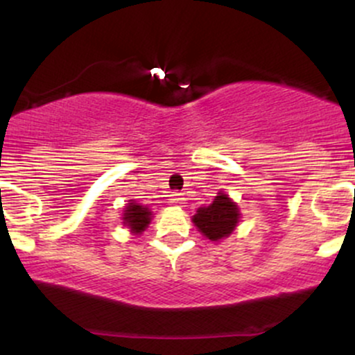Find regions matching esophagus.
I'll return each mask as SVG.
<instances>
[{"label": "esophagus", "mask_w": 355, "mask_h": 355, "mask_svg": "<svg viewBox=\"0 0 355 355\" xmlns=\"http://www.w3.org/2000/svg\"><path fill=\"white\" fill-rule=\"evenodd\" d=\"M183 200L185 198H183V193H180V191H172L170 193V203H173V205H182Z\"/></svg>", "instance_id": "obj_1"}]
</instances>
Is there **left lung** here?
<instances>
[{"mask_svg":"<svg viewBox=\"0 0 355 355\" xmlns=\"http://www.w3.org/2000/svg\"><path fill=\"white\" fill-rule=\"evenodd\" d=\"M239 209L229 195L218 193L209 207H202L193 215V223L211 242L229 237L239 223Z\"/></svg>","mask_w":355,"mask_h":355,"instance_id":"1","label":"left lung"}]
</instances>
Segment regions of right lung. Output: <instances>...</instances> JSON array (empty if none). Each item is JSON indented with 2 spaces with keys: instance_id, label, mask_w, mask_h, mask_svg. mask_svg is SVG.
Returning a JSON list of instances; mask_svg holds the SVG:
<instances>
[{
  "instance_id": "add662e5",
  "label": "right lung",
  "mask_w": 355,
  "mask_h": 355,
  "mask_svg": "<svg viewBox=\"0 0 355 355\" xmlns=\"http://www.w3.org/2000/svg\"><path fill=\"white\" fill-rule=\"evenodd\" d=\"M150 215H152V211L146 209V207L138 205V203H130L125 209L123 223L132 229L133 234H140V232H144L148 227Z\"/></svg>"
}]
</instances>
